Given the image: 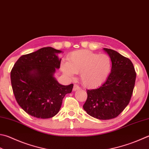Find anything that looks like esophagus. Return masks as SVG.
<instances>
[{
	"label": "esophagus",
	"mask_w": 149,
	"mask_h": 149,
	"mask_svg": "<svg viewBox=\"0 0 149 149\" xmlns=\"http://www.w3.org/2000/svg\"><path fill=\"white\" fill-rule=\"evenodd\" d=\"M79 89H80V87L78 86V85H76V84H74V86H73V91H77V90H79Z\"/></svg>",
	"instance_id": "1"
}]
</instances>
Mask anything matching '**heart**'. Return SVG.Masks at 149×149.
<instances>
[{
    "label": "heart",
    "mask_w": 149,
    "mask_h": 149,
    "mask_svg": "<svg viewBox=\"0 0 149 149\" xmlns=\"http://www.w3.org/2000/svg\"><path fill=\"white\" fill-rule=\"evenodd\" d=\"M111 69L110 57L106 54H98L87 50H76L62 62L61 69L66 77L73 78L80 73V80L87 88H96L107 80Z\"/></svg>",
    "instance_id": "obj_1"
}]
</instances>
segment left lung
I'll list each match as a JSON object with an SVG mask.
<instances>
[{"label":"left lung","instance_id":"1","mask_svg":"<svg viewBox=\"0 0 149 149\" xmlns=\"http://www.w3.org/2000/svg\"><path fill=\"white\" fill-rule=\"evenodd\" d=\"M111 60V70L106 82L99 88L87 91L83 108L89 116L100 120L113 119L130 102L136 73L128 58L116 50L103 49Z\"/></svg>","mask_w":149,"mask_h":149}]
</instances>
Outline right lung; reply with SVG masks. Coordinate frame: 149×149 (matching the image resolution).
Wrapping results in <instances>:
<instances>
[{
	"mask_svg": "<svg viewBox=\"0 0 149 149\" xmlns=\"http://www.w3.org/2000/svg\"><path fill=\"white\" fill-rule=\"evenodd\" d=\"M62 52L43 47L18 59L11 71V83L15 99L28 114L40 119L56 115L64 97L71 93L73 84H60L54 77L60 69Z\"/></svg>",
	"mask_w": 149,
	"mask_h": 149,
	"instance_id": "right-lung-1",
	"label": "right lung"
}]
</instances>
